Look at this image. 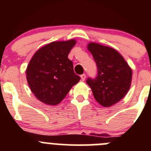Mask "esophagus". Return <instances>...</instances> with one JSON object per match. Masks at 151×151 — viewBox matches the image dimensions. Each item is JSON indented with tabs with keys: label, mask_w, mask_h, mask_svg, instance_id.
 <instances>
[{
	"label": "esophagus",
	"mask_w": 151,
	"mask_h": 151,
	"mask_svg": "<svg viewBox=\"0 0 151 151\" xmlns=\"http://www.w3.org/2000/svg\"><path fill=\"white\" fill-rule=\"evenodd\" d=\"M85 78H86V76H85V74L81 75V79H82V81H85Z\"/></svg>",
	"instance_id": "esophagus-1"
}]
</instances>
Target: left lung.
<instances>
[{"instance_id": "8db88e82", "label": "left lung", "mask_w": 151, "mask_h": 151, "mask_svg": "<svg viewBox=\"0 0 151 151\" xmlns=\"http://www.w3.org/2000/svg\"><path fill=\"white\" fill-rule=\"evenodd\" d=\"M97 66V78H88L96 101L101 106L110 107L122 100L132 83V70L115 49L90 42L87 46Z\"/></svg>"}]
</instances>
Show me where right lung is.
I'll return each instance as SVG.
<instances>
[{
  "instance_id": "add662e5",
  "label": "right lung",
  "mask_w": 151,
  "mask_h": 151,
  "mask_svg": "<svg viewBox=\"0 0 151 151\" xmlns=\"http://www.w3.org/2000/svg\"><path fill=\"white\" fill-rule=\"evenodd\" d=\"M76 44L75 39L53 41L38 49L29 61L26 72L28 84L36 98L44 104H60L79 82L68 58Z\"/></svg>"
}]
</instances>
